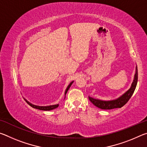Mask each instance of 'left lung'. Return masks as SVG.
Returning <instances> with one entry per match:
<instances>
[{"label": "left lung", "instance_id": "left-lung-1", "mask_svg": "<svg viewBox=\"0 0 147 147\" xmlns=\"http://www.w3.org/2000/svg\"><path fill=\"white\" fill-rule=\"evenodd\" d=\"M138 68H136L135 76L134 80L131 84L130 89L128 91H126L123 95H122L121 97L116 99L114 100L111 101H102L97 99H94L91 97H89V100L93 103L94 106L98 107V108L102 109H111L114 108H120L128 102L130 100L131 96H132L134 91H135L137 83H138Z\"/></svg>", "mask_w": 147, "mask_h": 147}]
</instances>
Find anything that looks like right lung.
I'll use <instances>...</instances> for the list:
<instances>
[{"label":"right lung","instance_id":"1","mask_svg":"<svg viewBox=\"0 0 147 147\" xmlns=\"http://www.w3.org/2000/svg\"><path fill=\"white\" fill-rule=\"evenodd\" d=\"M73 82H72L69 84V85L68 86L67 88L66 89V91H65V94L67 93V91L69 90V89L70 88L71 86L72 85V84H73ZM26 102H27V104H28L31 107H32V108H36V109H40V110H45V111H49V110H52V109H55L56 108H58V104H56V105H53V106H36V105H34V104H32L31 103H30L29 102L27 101L26 100H25Z\"/></svg>","mask_w":147,"mask_h":147}]
</instances>
